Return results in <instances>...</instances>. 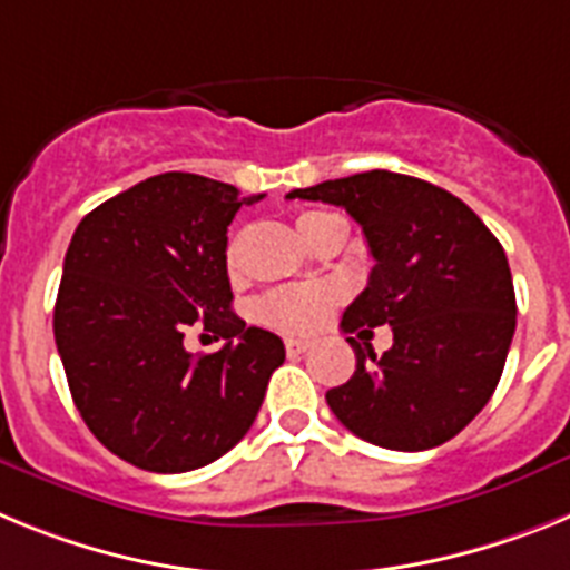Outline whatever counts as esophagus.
Returning <instances> with one entry per match:
<instances>
[{"label": "esophagus", "mask_w": 570, "mask_h": 570, "mask_svg": "<svg viewBox=\"0 0 570 570\" xmlns=\"http://www.w3.org/2000/svg\"><path fill=\"white\" fill-rule=\"evenodd\" d=\"M308 347H311L308 340H296V336H288V340H285V351H288V356L305 354Z\"/></svg>", "instance_id": "esophagus-1"}]
</instances>
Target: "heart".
Listing matches in <instances>:
<instances>
[{"label": "heart", "mask_w": 570, "mask_h": 570, "mask_svg": "<svg viewBox=\"0 0 570 570\" xmlns=\"http://www.w3.org/2000/svg\"><path fill=\"white\" fill-rule=\"evenodd\" d=\"M331 214H322V210H308L296 219V228L305 236L308 228L320 219H325ZM225 265H228L230 274H236L239 268V239H230L228 248H225ZM342 288L334 282H314V285H288V288H276L271 294H265L256 305V316H259L265 325L276 331H285V334H311L320 325H325V320L331 316V311L340 305Z\"/></svg>", "instance_id": "b5f03b06"}]
</instances>
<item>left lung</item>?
<instances>
[{"label":"left lung","mask_w":570,"mask_h":570,"mask_svg":"<svg viewBox=\"0 0 570 570\" xmlns=\"http://www.w3.org/2000/svg\"><path fill=\"white\" fill-rule=\"evenodd\" d=\"M288 199L340 205L360 223L374 271L342 331H394L382 356L347 336L356 371L325 394L336 420L391 451H428L460 434L491 400L517 328L500 239L454 194L391 170L328 179Z\"/></svg>","instance_id":"1"}]
</instances>
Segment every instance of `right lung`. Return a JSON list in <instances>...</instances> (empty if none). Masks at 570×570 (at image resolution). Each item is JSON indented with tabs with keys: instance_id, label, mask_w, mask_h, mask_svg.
Here are the masks:
<instances>
[{
	"instance_id": "obj_1",
	"label": "right lung",
	"mask_w": 570,
	"mask_h": 570,
	"mask_svg": "<svg viewBox=\"0 0 570 570\" xmlns=\"http://www.w3.org/2000/svg\"><path fill=\"white\" fill-rule=\"evenodd\" d=\"M256 199L174 170L116 194L73 230L53 308L70 396L90 434L142 471L183 473L228 454L285 362L279 336L230 311L228 225ZM190 327L226 345L188 355Z\"/></svg>"
}]
</instances>
